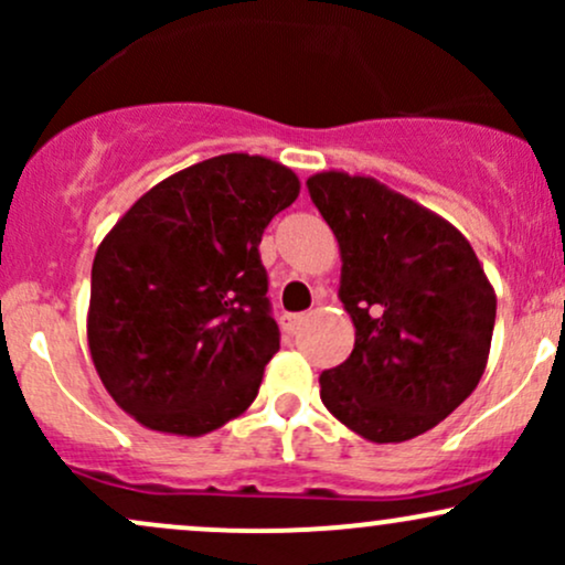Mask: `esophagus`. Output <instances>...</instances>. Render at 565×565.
<instances>
[{"label": "esophagus", "instance_id": "obj_1", "mask_svg": "<svg viewBox=\"0 0 565 565\" xmlns=\"http://www.w3.org/2000/svg\"><path fill=\"white\" fill-rule=\"evenodd\" d=\"M305 323V316L302 313H287L281 316V329L287 334H297L300 332V327Z\"/></svg>", "mask_w": 565, "mask_h": 565}]
</instances>
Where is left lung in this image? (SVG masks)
Listing matches in <instances>:
<instances>
[{
    "label": "left lung",
    "instance_id": "obj_1",
    "mask_svg": "<svg viewBox=\"0 0 565 565\" xmlns=\"http://www.w3.org/2000/svg\"><path fill=\"white\" fill-rule=\"evenodd\" d=\"M308 191L340 244V302L355 327L321 401L372 444L436 427L476 391L489 361L497 295L449 220L366 174L316 172Z\"/></svg>",
    "mask_w": 565,
    "mask_h": 565
}]
</instances>
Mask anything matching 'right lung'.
<instances>
[{
	"instance_id": "add662e5",
	"label": "right lung",
	"mask_w": 565,
	"mask_h": 565,
	"mask_svg": "<svg viewBox=\"0 0 565 565\" xmlns=\"http://www.w3.org/2000/svg\"><path fill=\"white\" fill-rule=\"evenodd\" d=\"M297 193L289 167L223 153L142 193L97 246L89 355L142 427L196 438L255 401L278 350L257 246Z\"/></svg>"
}]
</instances>
